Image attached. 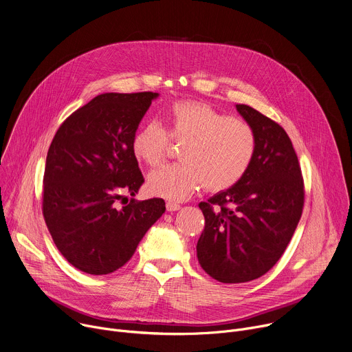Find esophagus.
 I'll list each match as a JSON object with an SVG mask.
<instances>
[{"label": "esophagus", "mask_w": 352, "mask_h": 352, "mask_svg": "<svg viewBox=\"0 0 352 352\" xmlns=\"http://www.w3.org/2000/svg\"><path fill=\"white\" fill-rule=\"evenodd\" d=\"M166 208L168 212H175V210H179L181 209V205L175 204V202H167L166 204Z\"/></svg>", "instance_id": "1"}]
</instances>
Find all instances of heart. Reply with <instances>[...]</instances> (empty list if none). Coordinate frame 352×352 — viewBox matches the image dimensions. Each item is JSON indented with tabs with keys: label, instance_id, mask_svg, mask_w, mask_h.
Returning <instances> with one entry per match:
<instances>
[{
	"label": "heart",
	"instance_id": "obj_1",
	"mask_svg": "<svg viewBox=\"0 0 352 352\" xmlns=\"http://www.w3.org/2000/svg\"><path fill=\"white\" fill-rule=\"evenodd\" d=\"M168 132L157 121L146 122L133 136L132 152L147 166L166 159L173 140L181 143V160L148 174L150 193L182 200L200 186L221 192L249 170L256 153V133L246 121L231 118L195 102H178L167 114Z\"/></svg>",
	"mask_w": 352,
	"mask_h": 352
}]
</instances>
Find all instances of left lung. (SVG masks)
Wrapping results in <instances>:
<instances>
[{
  "mask_svg": "<svg viewBox=\"0 0 352 352\" xmlns=\"http://www.w3.org/2000/svg\"><path fill=\"white\" fill-rule=\"evenodd\" d=\"M236 111L256 133L246 174L199 208L205 228L196 245L202 269L220 283H246L267 273L283 256L302 214L304 178L283 126L246 104Z\"/></svg>",
  "mask_w": 352,
  "mask_h": 352,
  "instance_id": "obj_1",
  "label": "left lung"
}]
</instances>
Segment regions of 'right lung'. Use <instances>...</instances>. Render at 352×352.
I'll list each match as a JSON object with an SVG mask.
<instances>
[{"instance_id": "right-lung-1", "label": "right lung", "mask_w": 352, "mask_h": 352, "mask_svg": "<svg viewBox=\"0 0 352 352\" xmlns=\"http://www.w3.org/2000/svg\"><path fill=\"white\" fill-rule=\"evenodd\" d=\"M157 96L100 94L72 113L50 144L43 216L61 255L80 272L102 276L122 267L166 210L162 197L128 204L124 196L144 182L132 140Z\"/></svg>"}]
</instances>
